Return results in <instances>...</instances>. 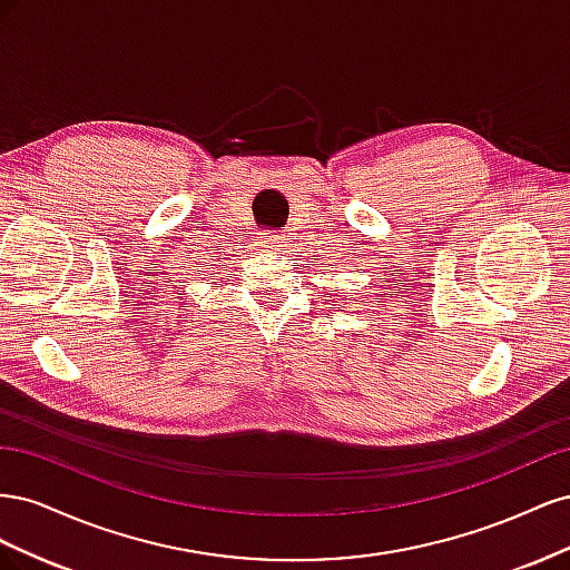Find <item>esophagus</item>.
<instances>
[{
    "label": "esophagus",
    "mask_w": 570,
    "mask_h": 570,
    "mask_svg": "<svg viewBox=\"0 0 570 570\" xmlns=\"http://www.w3.org/2000/svg\"><path fill=\"white\" fill-rule=\"evenodd\" d=\"M262 245H264L268 252H281V247H283V237H281L278 233H271V230H266V233H262Z\"/></svg>",
    "instance_id": "esophagus-1"
}]
</instances>
